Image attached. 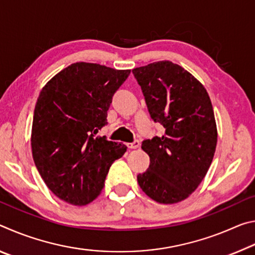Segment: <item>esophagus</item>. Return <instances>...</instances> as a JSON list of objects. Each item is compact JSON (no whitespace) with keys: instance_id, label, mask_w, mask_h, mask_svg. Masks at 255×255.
<instances>
[{"instance_id":"34e87169","label":"esophagus","mask_w":255,"mask_h":255,"mask_svg":"<svg viewBox=\"0 0 255 255\" xmlns=\"http://www.w3.org/2000/svg\"><path fill=\"white\" fill-rule=\"evenodd\" d=\"M127 147L128 148H137V147H139V141L133 140L132 143H128L127 144Z\"/></svg>"}]
</instances>
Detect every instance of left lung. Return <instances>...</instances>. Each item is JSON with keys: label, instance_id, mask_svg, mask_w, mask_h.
<instances>
[{"label": "left lung", "instance_id": "obj_1", "mask_svg": "<svg viewBox=\"0 0 255 255\" xmlns=\"http://www.w3.org/2000/svg\"><path fill=\"white\" fill-rule=\"evenodd\" d=\"M150 118L164 135L143 140L149 156L137 175L141 190L159 204L188 198L204 180L217 144L213 106L206 89L189 72L169 60L132 70Z\"/></svg>", "mask_w": 255, "mask_h": 255}]
</instances>
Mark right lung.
Segmentation results:
<instances>
[{"mask_svg":"<svg viewBox=\"0 0 255 255\" xmlns=\"http://www.w3.org/2000/svg\"><path fill=\"white\" fill-rule=\"evenodd\" d=\"M129 74V70L74 63L41 90L33 112L32 156L59 199L90 204L100 195L111 164L126 152V145L97 132L108 124L112 98Z\"/></svg>","mask_w":255,"mask_h":255,"instance_id":"add662e5","label":"right lung"}]
</instances>
